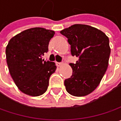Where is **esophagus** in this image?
Listing matches in <instances>:
<instances>
[{
    "label": "esophagus",
    "instance_id": "34e87169",
    "mask_svg": "<svg viewBox=\"0 0 121 121\" xmlns=\"http://www.w3.org/2000/svg\"><path fill=\"white\" fill-rule=\"evenodd\" d=\"M63 63H56V66L57 67H61L62 65H63Z\"/></svg>",
    "mask_w": 121,
    "mask_h": 121
}]
</instances>
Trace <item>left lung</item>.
Here are the masks:
<instances>
[{"label":"left lung","instance_id":"left-lung-1","mask_svg":"<svg viewBox=\"0 0 121 121\" xmlns=\"http://www.w3.org/2000/svg\"><path fill=\"white\" fill-rule=\"evenodd\" d=\"M68 38L72 56L79 58L70 63L72 75L65 80L69 94L85 96L100 84L108 65L109 39L104 32L91 26L75 24L60 31Z\"/></svg>","mask_w":121,"mask_h":121}]
</instances>
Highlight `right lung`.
<instances>
[{
	"label": "right lung",
	"mask_w": 121,
	"mask_h": 121,
	"mask_svg": "<svg viewBox=\"0 0 121 121\" xmlns=\"http://www.w3.org/2000/svg\"><path fill=\"white\" fill-rule=\"evenodd\" d=\"M54 31L34 27L22 31L9 40L6 58L9 73L19 90L27 95L44 94L50 75L55 72V63L42 59L48 51Z\"/></svg>",
	"instance_id": "obj_1"
}]
</instances>
